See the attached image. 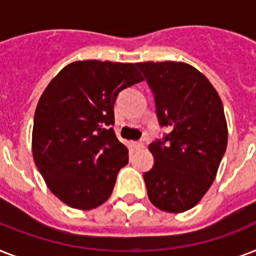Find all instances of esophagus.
Returning <instances> with one entry per match:
<instances>
[{"instance_id":"1","label":"esophagus","mask_w":256,"mask_h":256,"mask_svg":"<svg viewBox=\"0 0 256 256\" xmlns=\"http://www.w3.org/2000/svg\"><path fill=\"white\" fill-rule=\"evenodd\" d=\"M132 148H134V150H138V148H144V144H142L140 140H132Z\"/></svg>"}]
</instances>
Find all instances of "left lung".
I'll use <instances>...</instances> for the list:
<instances>
[{"instance_id":"obj_1","label":"left lung","mask_w":256,"mask_h":256,"mask_svg":"<svg viewBox=\"0 0 256 256\" xmlns=\"http://www.w3.org/2000/svg\"><path fill=\"white\" fill-rule=\"evenodd\" d=\"M156 100L162 140L148 144L156 164L144 178L150 202L168 212H184L214 182L227 148V122L211 82L184 62H140Z\"/></svg>"}]
</instances>
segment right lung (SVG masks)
Segmentation results:
<instances>
[{
  "mask_svg": "<svg viewBox=\"0 0 256 256\" xmlns=\"http://www.w3.org/2000/svg\"><path fill=\"white\" fill-rule=\"evenodd\" d=\"M144 81L134 64L76 61L50 81L34 114L32 152L50 191L68 206L92 210L112 195L128 150L116 136L114 104Z\"/></svg>",
  "mask_w": 256,
  "mask_h": 256,
  "instance_id": "right-lung-1",
  "label": "right lung"
}]
</instances>
